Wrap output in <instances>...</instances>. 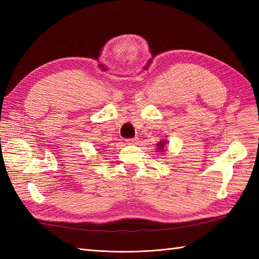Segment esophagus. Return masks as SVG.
I'll return each mask as SVG.
<instances>
[{"label":"esophagus","mask_w":259,"mask_h":259,"mask_svg":"<svg viewBox=\"0 0 259 259\" xmlns=\"http://www.w3.org/2000/svg\"><path fill=\"white\" fill-rule=\"evenodd\" d=\"M138 138H131V139H128L126 140V144L128 145H137L138 144Z\"/></svg>","instance_id":"esophagus-1"}]
</instances>
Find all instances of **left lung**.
<instances>
[{"mask_svg":"<svg viewBox=\"0 0 259 259\" xmlns=\"http://www.w3.org/2000/svg\"><path fill=\"white\" fill-rule=\"evenodd\" d=\"M167 144V142L166 141H160V142H158V144H157V147H158V149L159 150H164V145H166Z\"/></svg>","mask_w":259,"mask_h":259,"instance_id":"1","label":"left lung"}]
</instances>
